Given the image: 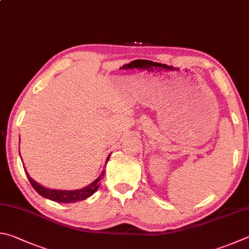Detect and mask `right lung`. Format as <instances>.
I'll list each match as a JSON object with an SVG mask.
<instances>
[{"label":"right lung","mask_w":249,"mask_h":249,"mask_svg":"<svg viewBox=\"0 0 249 249\" xmlns=\"http://www.w3.org/2000/svg\"><path fill=\"white\" fill-rule=\"evenodd\" d=\"M110 159V155L107 158L106 163H107V161ZM27 178H28L29 182L31 184L36 192H37L39 195H41L44 198H48L50 200L56 201V202H62V203H71V202H77L80 200H85L87 199L88 197L93 195L94 193L97 192V189L100 186V180L105 175V171L101 172V174L99 175V178L97 179H94L92 183H90L87 186L80 189H75V191H65V189H52V188H48L44 187L42 185H40L39 183L36 182L33 178H30L28 172L26 171L24 168Z\"/></svg>","instance_id":"add662e5"}]
</instances>
